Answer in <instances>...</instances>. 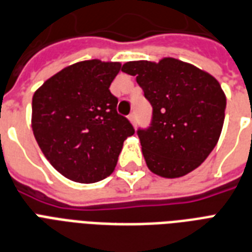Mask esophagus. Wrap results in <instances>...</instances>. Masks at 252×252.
Returning a JSON list of instances; mask_svg holds the SVG:
<instances>
[{"label": "esophagus", "mask_w": 252, "mask_h": 252, "mask_svg": "<svg viewBox=\"0 0 252 252\" xmlns=\"http://www.w3.org/2000/svg\"><path fill=\"white\" fill-rule=\"evenodd\" d=\"M128 121H130V122H131V124L134 125V126H135V125H136V116H135V114H134V113L128 116Z\"/></svg>", "instance_id": "esophagus-1"}]
</instances>
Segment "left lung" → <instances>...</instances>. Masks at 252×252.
I'll use <instances>...</instances> for the list:
<instances>
[{"mask_svg": "<svg viewBox=\"0 0 252 252\" xmlns=\"http://www.w3.org/2000/svg\"><path fill=\"white\" fill-rule=\"evenodd\" d=\"M153 106L151 124L138 128L147 167L159 176H184L209 157L221 135L226 97L213 76L173 58L127 62Z\"/></svg>", "mask_w": 252, "mask_h": 252, "instance_id": "left-lung-1", "label": "left lung"}]
</instances>
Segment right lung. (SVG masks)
<instances>
[{
    "label": "right lung",
    "instance_id": "right-lung-1",
    "mask_svg": "<svg viewBox=\"0 0 252 252\" xmlns=\"http://www.w3.org/2000/svg\"><path fill=\"white\" fill-rule=\"evenodd\" d=\"M120 63L85 60L48 79L32 97V131L52 167L76 183L112 175L135 130L109 91Z\"/></svg>",
    "mask_w": 252,
    "mask_h": 252
}]
</instances>
